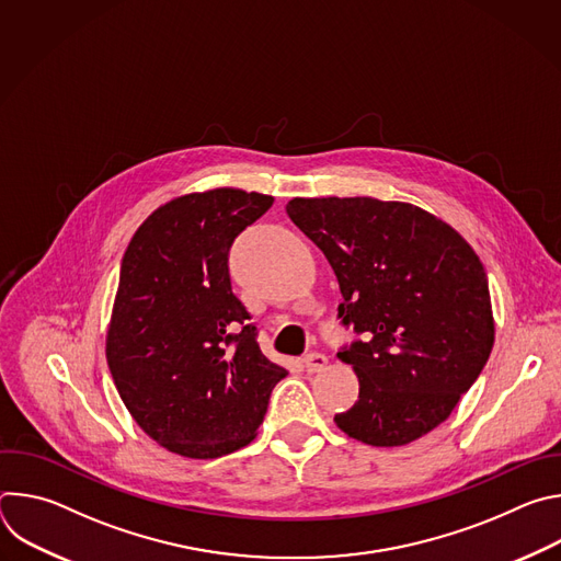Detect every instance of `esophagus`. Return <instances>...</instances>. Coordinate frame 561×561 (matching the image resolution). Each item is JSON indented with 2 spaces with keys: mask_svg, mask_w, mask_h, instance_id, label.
<instances>
[{
  "mask_svg": "<svg viewBox=\"0 0 561 561\" xmlns=\"http://www.w3.org/2000/svg\"><path fill=\"white\" fill-rule=\"evenodd\" d=\"M304 366H306L308 373H319V370H324L329 366V357L322 355V353H308L304 357Z\"/></svg>",
  "mask_w": 561,
  "mask_h": 561,
  "instance_id": "esophagus-1",
  "label": "esophagus"
}]
</instances>
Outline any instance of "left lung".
Returning <instances> with one entry per match:
<instances>
[{
    "label": "left lung",
    "mask_w": 561,
    "mask_h": 561,
    "mask_svg": "<svg viewBox=\"0 0 561 561\" xmlns=\"http://www.w3.org/2000/svg\"><path fill=\"white\" fill-rule=\"evenodd\" d=\"M293 224L333 266L340 317L364 342L337 357L359 379L335 424L368 446H407L448 420L489 362V279L466 239L433 213L375 197H293Z\"/></svg>",
    "instance_id": "1"
}]
</instances>
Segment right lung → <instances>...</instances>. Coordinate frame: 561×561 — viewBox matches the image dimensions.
Masks as SVG:
<instances>
[{
    "label": "right lung",
    "instance_id": "right-lung-1",
    "mask_svg": "<svg viewBox=\"0 0 561 561\" xmlns=\"http://www.w3.org/2000/svg\"><path fill=\"white\" fill-rule=\"evenodd\" d=\"M271 206L242 188L188 193L152 210L124 253L106 362L137 426L175 455L251 444L288 373L262 353L228 275L232 239Z\"/></svg>",
    "mask_w": 561,
    "mask_h": 561
}]
</instances>
